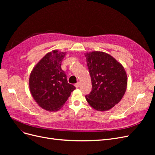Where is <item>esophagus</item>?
Returning <instances> with one entry per match:
<instances>
[{"mask_svg": "<svg viewBox=\"0 0 155 155\" xmlns=\"http://www.w3.org/2000/svg\"><path fill=\"white\" fill-rule=\"evenodd\" d=\"M79 85H80V83H79V82L78 83H76L75 84V87H76V88H78V87H79Z\"/></svg>", "mask_w": 155, "mask_h": 155, "instance_id": "obj_1", "label": "esophagus"}]
</instances>
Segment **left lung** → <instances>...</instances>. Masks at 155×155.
I'll return each instance as SVG.
<instances>
[{"instance_id": "8db88e82", "label": "left lung", "mask_w": 155, "mask_h": 155, "mask_svg": "<svg viewBox=\"0 0 155 155\" xmlns=\"http://www.w3.org/2000/svg\"><path fill=\"white\" fill-rule=\"evenodd\" d=\"M92 81V91L85 98L94 109L105 111L112 109L125 94L127 76L120 63L104 51L85 54Z\"/></svg>"}]
</instances>
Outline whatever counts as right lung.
<instances>
[{"label":"right lung","mask_w":155,"mask_h":155,"mask_svg":"<svg viewBox=\"0 0 155 155\" xmlns=\"http://www.w3.org/2000/svg\"><path fill=\"white\" fill-rule=\"evenodd\" d=\"M67 52L57 50L46 54L33 68L30 75V91L34 100L48 111L61 108L76 87L67 81L61 69Z\"/></svg>","instance_id":"obj_1"}]
</instances>
